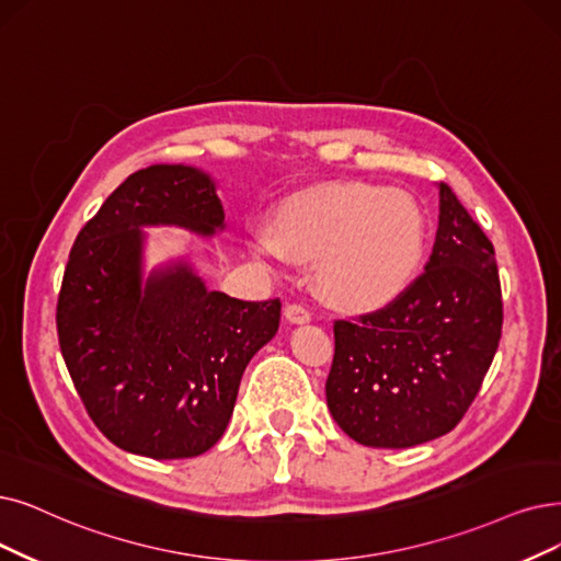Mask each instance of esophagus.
Segmentation results:
<instances>
[{"label": "esophagus", "instance_id": "1", "mask_svg": "<svg viewBox=\"0 0 561 561\" xmlns=\"http://www.w3.org/2000/svg\"><path fill=\"white\" fill-rule=\"evenodd\" d=\"M310 318H312L310 310L299 306V304H293V306L285 308V320L289 324H306V322H310Z\"/></svg>", "mask_w": 561, "mask_h": 561}]
</instances>
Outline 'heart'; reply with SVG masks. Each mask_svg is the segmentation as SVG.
Returning a JSON list of instances; mask_svg holds the SVG:
<instances>
[{"mask_svg":"<svg viewBox=\"0 0 561 561\" xmlns=\"http://www.w3.org/2000/svg\"><path fill=\"white\" fill-rule=\"evenodd\" d=\"M249 243L262 257L316 260L312 274L331 304L375 308L414 280L425 216L400 188L329 184L285 199L272 228L251 230Z\"/></svg>","mask_w":561,"mask_h":561,"instance_id":"obj_1","label":"heart"}]
</instances>
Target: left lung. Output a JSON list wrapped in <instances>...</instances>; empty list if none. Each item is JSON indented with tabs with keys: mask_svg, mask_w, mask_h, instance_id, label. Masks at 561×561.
<instances>
[{
	"mask_svg": "<svg viewBox=\"0 0 561 561\" xmlns=\"http://www.w3.org/2000/svg\"><path fill=\"white\" fill-rule=\"evenodd\" d=\"M425 272L385 308L335 320L327 405L358 444L408 449L454 431L477 398L502 335L495 249L439 184Z\"/></svg>",
	"mask_w": 561,
	"mask_h": 561,
	"instance_id": "8db88e82",
	"label": "left lung"
}]
</instances>
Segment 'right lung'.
<instances>
[{
	"label": "right lung",
	"mask_w": 561,
	"mask_h": 561,
	"mask_svg": "<svg viewBox=\"0 0 561 561\" xmlns=\"http://www.w3.org/2000/svg\"><path fill=\"white\" fill-rule=\"evenodd\" d=\"M159 226L226 230L211 174L149 165L105 199L71 249L57 333L96 428L128 454L176 460L226 433L245 366L278 331L280 301L216 293L186 257L147 274L142 228Z\"/></svg>",
	"instance_id": "1"
}]
</instances>
